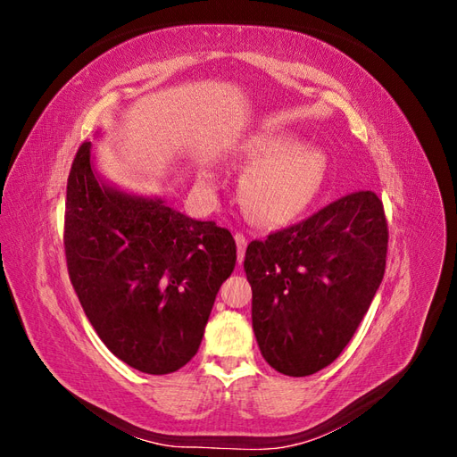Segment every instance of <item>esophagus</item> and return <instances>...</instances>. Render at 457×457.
Wrapping results in <instances>:
<instances>
[{"mask_svg": "<svg viewBox=\"0 0 457 457\" xmlns=\"http://www.w3.org/2000/svg\"><path fill=\"white\" fill-rule=\"evenodd\" d=\"M234 240H237V247H238V262L242 265L244 255H245V245H247V240H245L244 234H240V232L234 234Z\"/></svg>", "mask_w": 457, "mask_h": 457, "instance_id": "34e87169", "label": "esophagus"}]
</instances>
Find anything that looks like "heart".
Wrapping results in <instances>:
<instances>
[{"label": "heart", "mask_w": 457, "mask_h": 457, "mask_svg": "<svg viewBox=\"0 0 457 457\" xmlns=\"http://www.w3.org/2000/svg\"><path fill=\"white\" fill-rule=\"evenodd\" d=\"M234 156L245 165L242 204L262 227H282L305 213L328 177L324 150L305 145L297 133L284 128L245 135Z\"/></svg>", "instance_id": "b5f03b06"}]
</instances>
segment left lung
I'll return each mask as SVG.
<instances>
[{
    "mask_svg": "<svg viewBox=\"0 0 457 457\" xmlns=\"http://www.w3.org/2000/svg\"><path fill=\"white\" fill-rule=\"evenodd\" d=\"M386 242L381 200L358 190L247 245L253 334L276 371L312 376L347 347L383 280Z\"/></svg>",
    "mask_w": 457,
    "mask_h": 457,
    "instance_id": "8db88e82",
    "label": "left lung"
}]
</instances>
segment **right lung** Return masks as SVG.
I'll list each match as a JSON object with an SVG mask.
<instances>
[{
	"label": "right lung",
	"instance_id": "obj_1",
	"mask_svg": "<svg viewBox=\"0 0 457 457\" xmlns=\"http://www.w3.org/2000/svg\"><path fill=\"white\" fill-rule=\"evenodd\" d=\"M64 252L96 336L152 376L198 353L219 287L237 265L227 228L106 183L91 143L79 146L68 175Z\"/></svg>",
	"mask_w": 457,
	"mask_h": 457
}]
</instances>
